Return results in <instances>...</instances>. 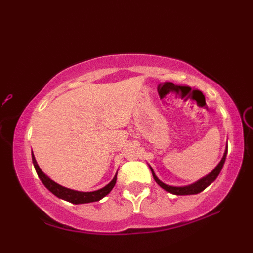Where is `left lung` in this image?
<instances>
[{
	"mask_svg": "<svg viewBox=\"0 0 253 253\" xmlns=\"http://www.w3.org/2000/svg\"><path fill=\"white\" fill-rule=\"evenodd\" d=\"M227 152H228V148H226V152H224L223 154V158L221 159V161L219 162V165L216 166L215 168H214V170L212 172H210L209 175L206 176V177H203L202 179H199L198 182H196L195 184H191V185H188V186H170V185H167L165 184V183H162L160 179H159L155 174L152 170V174H153V177L155 179V182L158 183L159 185L161 186L162 189H165L166 191L172 193V195H177V196H184V195H196V193H199L202 192L203 190H205L207 186H209L211 183L214 182L216 179L217 176H219L221 169L223 167V164L224 161H226V157H227Z\"/></svg>",
	"mask_w": 253,
	"mask_h": 253,
	"instance_id": "1",
	"label": "left lung"
}]
</instances>
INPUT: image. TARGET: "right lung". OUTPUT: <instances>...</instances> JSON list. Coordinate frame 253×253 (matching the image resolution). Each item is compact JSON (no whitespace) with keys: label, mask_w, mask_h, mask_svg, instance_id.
I'll return each mask as SVG.
<instances>
[{"label":"right lung","mask_w":253,"mask_h":253,"mask_svg":"<svg viewBox=\"0 0 253 253\" xmlns=\"http://www.w3.org/2000/svg\"><path fill=\"white\" fill-rule=\"evenodd\" d=\"M32 161H33L34 168H36L37 174L41 179V182L43 183V185L46 186V188L49 190L53 195L72 204H86V203L98 202V200L102 199L103 197L107 196L110 191H112V189L114 188V185H115L116 183V175H115V177L113 178V181L110 182L109 184H107L105 188L96 190V191H92V192L75 191V190L64 188V186H62L60 184H57V183H55L54 181H51L49 177H47V176L42 172V170H41L39 166H38L36 158H34L33 155V152H32Z\"/></svg>","instance_id":"right-lung-1"}]
</instances>
